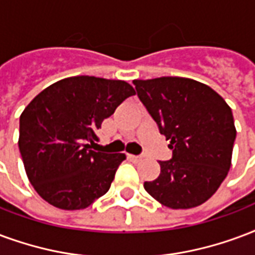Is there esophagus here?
Segmentation results:
<instances>
[{"label":"esophagus","mask_w":255,"mask_h":255,"mask_svg":"<svg viewBox=\"0 0 255 255\" xmlns=\"http://www.w3.org/2000/svg\"><path fill=\"white\" fill-rule=\"evenodd\" d=\"M128 158H129V159H131V161H133V162L142 161V156H140V155H132V154H129V155H128Z\"/></svg>","instance_id":"obj_1"}]
</instances>
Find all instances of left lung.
I'll list each match as a JSON object with an SVG mask.
<instances>
[{"mask_svg": "<svg viewBox=\"0 0 255 255\" xmlns=\"http://www.w3.org/2000/svg\"><path fill=\"white\" fill-rule=\"evenodd\" d=\"M137 97L170 140L173 156L159 161L161 174L144 189L162 205L193 208L226 178L237 129L231 108L207 85L182 77L133 81Z\"/></svg>", "mask_w": 255, "mask_h": 255, "instance_id": "1", "label": "left lung"}]
</instances>
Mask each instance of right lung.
<instances>
[{
	"mask_svg": "<svg viewBox=\"0 0 255 255\" xmlns=\"http://www.w3.org/2000/svg\"><path fill=\"white\" fill-rule=\"evenodd\" d=\"M135 94L126 81L78 75L40 92L20 116L18 148L40 197L56 208L89 207L111 188L124 154L93 151L104 119Z\"/></svg>",
	"mask_w": 255,
	"mask_h": 255,
	"instance_id": "add662e5",
	"label": "right lung"
}]
</instances>
